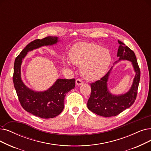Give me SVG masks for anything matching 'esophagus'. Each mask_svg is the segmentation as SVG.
Returning <instances> with one entry per match:
<instances>
[{"label":"esophagus","mask_w":151,"mask_h":151,"mask_svg":"<svg viewBox=\"0 0 151 151\" xmlns=\"http://www.w3.org/2000/svg\"><path fill=\"white\" fill-rule=\"evenodd\" d=\"M83 83V81L81 79H77L76 80V84L77 86H80V85H81Z\"/></svg>","instance_id":"obj_1"}]
</instances>
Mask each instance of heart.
<instances>
[{
	"mask_svg": "<svg viewBox=\"0 0 151 151\" xmlns=\"http://www.w3.org/2000/svg\"><path fill=\"white\" fill-rule=\"evenodd\" d=\"M69 59L65 57L63 63L70 66V62L81 67V74L88 81H96L103 77L111 62V55L108 49L94 43L79 44L72 48Z\"/></svg>",
	"mask_w": 151,
	"mask_h": 151,
	"instance_id": "heart-1",
	"label": "heart"
}]
</instances>
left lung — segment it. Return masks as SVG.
Here are the masks:
<instances>
[{
    "label": "left lung",
    "instance_id": "obj_1",
    "mask_svg": "<svg viewBox=\"0 0 151 151\" xmlns=\"http://www.w3.org/2000/svg\"><path fill=\"white\" fill-rule=\"evenodd\" d=\"M118 42L120 44L117 51V57L119 59L114 64L121 60L131 62L135 76L129 91L119 95L112 94L108 88L107 82L113 67L100 80L91 84V94L88 101V108L91 112L102 116H116L129 108L134 102L137 93L141 72L134 52L122 42Z\"/></svg>",
    "mask_w": 151,
    "mask_h": 151
}]
</instances>
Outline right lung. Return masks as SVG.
Listing matches in <instances>:
<instances>
[{"label": "right lung", "mask_w": 151, "mask_h": 151, "mask_svg": "<svg viewBox=\"0 0 151 151\" xmlns=\"http://www.w3.org/2000/svg\"><path fill=\"white\" fill-rule=\"evenodd\" d=\"M60 41L58 37L47 36L28 44L15 58L13 81L18 99L27 112L42 119L59 115L64 108L65 95L75 86V79H57L47 90L35 91L24 84L21 77V66L28 52L42 46L52 45Z\"/></svg>", "instance_id": "obj_1"}]
</instances>
